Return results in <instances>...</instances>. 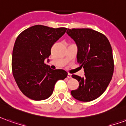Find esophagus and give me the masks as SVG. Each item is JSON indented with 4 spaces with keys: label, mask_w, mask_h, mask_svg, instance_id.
<instances>
[{
    "label": "esophagus",
    "mask_w": 126,
    "mask_h": 126,
    "mask_svg": "<svg viewBox=\"0 0 126 126\" xmlns=\"http://www.w3.org/2000/svg\"><path fill=\"white\" fill-rule=\"evenodd\" d=\"M67 78H71V74H67Z\"/></svg>",
    "instance_id": "esophagus-1"
}]
</instances>
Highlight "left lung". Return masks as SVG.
Segmentation results:
<instances>
[{"instance_id": "1", "label": "left lung", "mask_w": 126, "mask_h": 126, "mask_svg": "<svg viewBox=\"0 0 126 126\" xmlns=\"http://www.w3.org/2000/svg\"><path fill=\"white\" fill-rule=\"evenodd\" d=\"M67 33L76 43L77 61L85 72L83 78L72 75L79 82V87L71 94L79 101H92L105 91L113 76L111 44L104 34L92 29H68Z\"/></svg>"}]
</instances>
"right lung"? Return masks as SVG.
<instances>
[{
  "instance_id": "1",
  "label": "right lung",
  "mask_w": 126,
  "mask_h": 126,
  "mask_svg": "<svg viewBox=\"0 0 126 126\" xmlns=\"http://www.w3.org/2000/svg\"><path fill=\"white\" fill-rule=\"evenodd\" d=\"M66 28H52L36 25L17 36L12 55V72L18 87L30 99L41 100L51 96L56 82L67 73L52 69L44 63L52 45L65 33Z\"/></svg>"
}]
</instances>
